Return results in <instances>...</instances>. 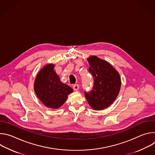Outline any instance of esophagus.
<instances>
[{"label": "esophagus", "instance_id": "1", "mask_svg": "<svg viewBox=\"0 0 155 155\" xmlns=\"http://www.w3.org/2000/svg\"><path fill=\"white\" fill-rule=\"evenodd\" d=\"M73 89L74 91H77L79 89V86L77 84H75L73 85Z\"/></svg>", "mask_w": 155, "mask_h": 155}]
</instances>
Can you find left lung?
Here are the masks:
<instances>
[{"label": "left lung", "mask_w": 155, "mask_h": 155, "mask_svg": "<svg viewBox=\"0 0 155 155\" xmlns=\"http://www.w3.org/2000/svg\"><path fill=\"white\" fill-rule=\"evenodd\" d=\"M89 72L94 78V86L90 92L84 91L85 97L95 110H101L111 105L117 97L121 87L119 73L109 62L91 56L87 58Z\"/></svg>", "instance_id": "8db88e82"}]
</instances>
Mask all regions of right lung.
<instances>
[{
    "label": "right lung",
    "instance_id": "1",
    "mask_svg": "<svg viewBox=\"0 0 155 155\" xmlns=\"http://www.w3.org/2000/svg\"><path fill=\"white\" fill-rule=\"evenodd\" d=\"M54 68V64H48L40 71L35 80L34 91L46 107L56 109L63 105L73 90L61 81Z\"/></svg>",
    "mask_w": 155,
    "mask_h": 155
}]
</instances>
